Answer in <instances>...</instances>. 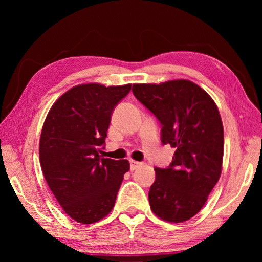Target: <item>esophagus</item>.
<instances>
[{
	"label": "esophagus",
	"mask_w": 262,
	"mask_h": 262,
	"mask_svg": "<svg viewBox=\"0 0 262 262\" xmlns=\"http://www.w3.org/2000/svg\"><path fill=\"white\" fill-rule=\"evenodd\" d=\"M129 165H130V171H134V170H136V168H139L140 166H142V163L133 161V159H130Z\"/></svg>",
	"instance_id": "esophagus-1"
}]
</instances>
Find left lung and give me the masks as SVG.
Masks as SVG:
<instances>
[{
	"mask_svg": "<svg viewBox=\"0 0 262 262\" xmlns=\"http://www.w3.org/2000/svg\"><path fill=\"white\" fill-rule=\"evenodd\" d=\"M133 95L161 122V140L176 149L167 167H155L151 210L180 223L196 215L220 179L224 132L215 101L186 79L134 84Z\"/></svg>",
	"mask_w": 262,
	"mask_h": 262,
	"instance_id": "8db88e82",
	"label": "left lung"
}]
</instances>
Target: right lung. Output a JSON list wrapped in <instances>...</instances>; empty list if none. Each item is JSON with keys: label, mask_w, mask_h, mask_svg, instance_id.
<instances>
[{"label": "right lung", "mask_w": 262, "mask_h": 262, "mask_svg": "<svg viewBox=\"0 0 262 262\" xmlns=\"http://www.w3.org/2000/svg\"><path fill=\"white\" fill-rule=\"evenodd\" d=\"M132 84L74 86L52 106L43 123L39 158L43 177L66 214L91 224L113 209L127 159L100 156L113 110Z\"/></svg>", "instance_id": "add662e5"}]
</instances>
